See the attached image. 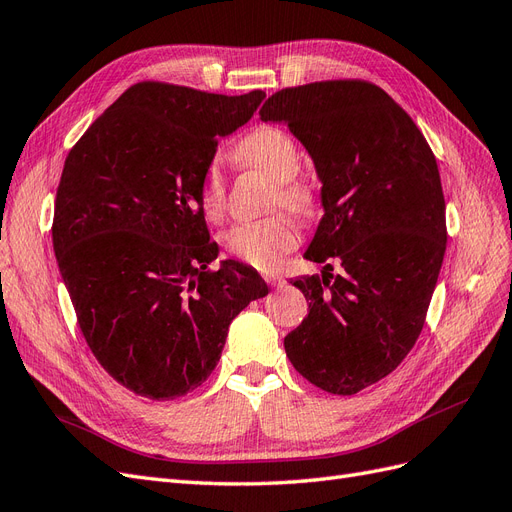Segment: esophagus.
Returning <instances> with one entry per match:
<instances>
[{
  "mask_svg": "<svg viewBox=\"0 0 512 512\" xmlns=\"http://www.w3.org/2000/svg\"><path fill=\"white\" fill-rule=\"evenodd\" d=\"M265 282L269 284V286H280L284 280H282V275H275V273H267L265 275Z\"/></svg>",
  "mask_w": 512,
  "mask_h": 512,
  "instance_id": "obj_1",
  "label": "esophagus"
}]
</instances>
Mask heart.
<instances>
[{"instance_id": "1", "label": "heart", "mask_w": 512, "mask_h": 512, "mask_svg": "<svg viewBox=\"0 0 512 512\" xmlns=\"http://www.w3.org/2000/svg\"><path fill=\"white\" fill-rule=\"evenodd\" d=\"M243 164L262 170L277 183L275 203L294 213L307 215L314 207V192L305 181L297 179L301 168L299 149L282 130L258 128L243 138L237 149ZM200 207L209 220H220L226 207V181L220 158L207 164L200 185ZM299 243V224L290 215H271L258 222H243L222 235L224 250L254 269H273Z\"/></svg>"}]
</instances>
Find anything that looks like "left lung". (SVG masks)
<instances>
[{"mask_svg":"<svg viewBox=\"0 0 512 512\" xmlns=\"http://www.w3.org/2000/svg\"><path fill=\"white\" fill-rule=\"evenodd\" d=\"M262 121L286 123L314 160L324 215L305 258H337L294 280L309 312L284 337L318 389L354 395L406 359L425 324L446 250L436 158L410 115L367 81L277 91Z\"/></svg>","mask_w":512,"mask_h":512,"instance_id":"8db88e82","label":"left lung"}]
</instances>
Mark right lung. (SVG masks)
Wrapping results in <instances>:
<instances>
[{
  "label": "right lung",
  "mask_w": 512,
  "mask_h": 512,
  "mask_svg": "<svg viewBox=\"0 0 512 512\" xmlns=\"http://www.w3.org/2000/svg\"><path fill=\"white\" fill-rule=\"evenodd\" d=\"M265 91L207 94L136 83L68 153L53 250L87 346L119 384L175 399L218 365L230 322L269 292L209 241L200 185L220 138L252 119Z\"/></svg>",
  "instance_id": "1"
}]
</instances>
